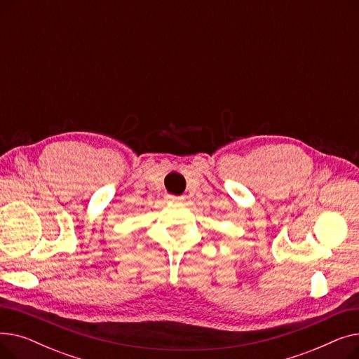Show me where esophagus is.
I'll list each match as a JSON object with an SVG mask.
<instances>
[{"label": "esophagus", "mask_w": 359, "mask_h": 359, "mask_svg": "<svg viewBox=\"0 0 359 359\" xmlns=\"http://www.w3.org/2000/svg\"><path fill=\"white\" fill-rule=\"evenodd\" d=\"M165 201H168V202H182L183 198L182 196H175V195H165Z\"/></svg>", "instance_id": "obj_1"}]
</instances>
